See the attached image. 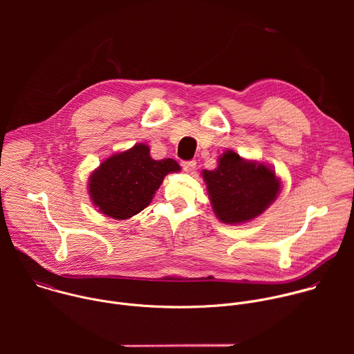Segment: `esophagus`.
<instances>
[{
    "mask_svg": "<svg viewBox=\"0 0 354 354\" xmlns=\"http://www.w3.org/2000/svg\"><path fill=\"white\" fill-rule=\"evenodd\" d=\"M182 168L185 172L192 174L196 169V161H185V162H182Z\"/></svg>",
    "mask_w": 354,
    "mask_h": 354,
    "instance_id": "obj_1",
    "label": "esophagus"
}]
</instances>
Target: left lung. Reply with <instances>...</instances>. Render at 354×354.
I'll return each mask as SVG.
<instances>
[{
  "label": "left lung",
  "mask_w": 354,
  "mask_h": 354,
  "mask_svg": "<svg viewBox=\"0 0 354 354\" xmlns=\"http://www.w3.org/2000/svg\"><path fill=\"white\" fill-rule=\"evenodd\" d=\"M220 221L239 224L262 214L277 197L280 180L269 167L245 161L227 149L214 171L201 172Z\"/></svg>",
  "instance_id": "1"
}]
</instances>
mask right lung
<instances>
[{
	"mask_svg": "<svg viewBox=\"0 0 354 354\" xmlns=\"http://www.w3.org/2000/svg\"><path fill=\"white\" fill-rule=\"evenodd\" d=\"M180 171L172 160H153L149 147L136 144L113 154L89 176V196L100 213L126 220L144 210L169 172Z\"/></svg>",
	"mask_w": 354,
	"mask_h": 354,
	"instance_id": "1",
	"label": "right lung"
}]
</instances>
